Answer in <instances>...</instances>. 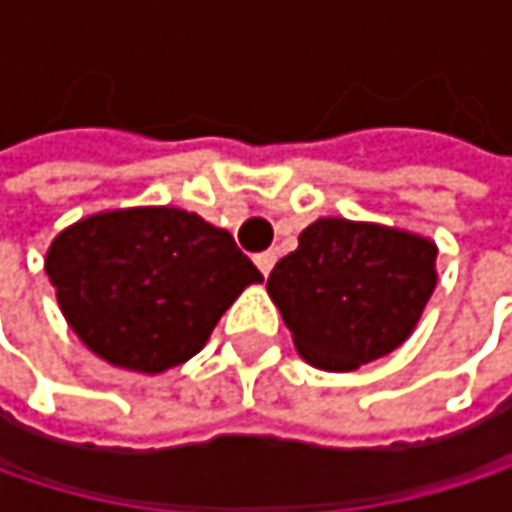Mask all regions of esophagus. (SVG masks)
<instances>
[{
	"label": "esophagus",
	"mask_w": 512,
	"mask_h": 512,
	"mask_svg": "<svg viewBox=\"0 0 512 512\" xmlns=\"http://www.w3.org/2000/svg\"><path fill=\"white\" fill-rule=\"evenodd\" d=\"M255 263L263 275H269V272H272V266H275V255H272V252H260V255H255Z\"/></svg>",
	"instance_id": "obj_1"
}]
</instances>
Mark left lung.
Here are the masks:
<instances>
[{
	"mask_svg": "<svg viewBox=\"0 0 512 512\" xmlns=\"http://www.w3.org/2000/svg\"><path fill=\"white\" fill-rule=\"evenodd\" d=\"M436 243L400 228L317 219L281 257L266 290L296 353L323 370H356L397 350L436 290Z\"/></svg>",
	"mask_w": 512,
	"mask_h": 512,
	"instance_id": "left-lung-1",
	"label": "left lung"
}]
</instances>
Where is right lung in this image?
Returning <instances> with one entry per match:
<instances>
[{"instance_id":"obj_1","label":"right lung","mask_w":512,"mask_h":512,"mask_svg":"<svg viewBox=\"0 0 512 512\" xmlns=\"http://www.w3.org/2000/svg\"><path fill=\"white\" fill-rule=\"evenodd\" d=\"M44 269L79 341L151 376L195 356L234 299L263 281L228 231L177 207L79 219L52 240Z\"/></svg>"}]
</instances>
